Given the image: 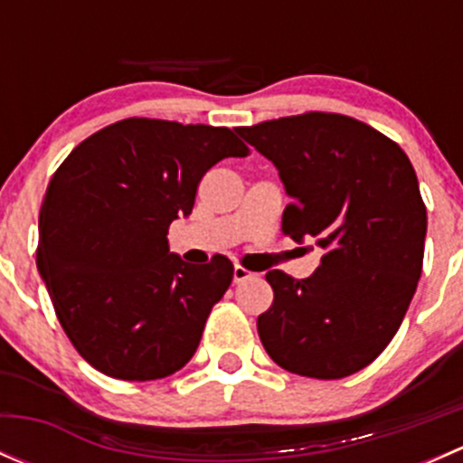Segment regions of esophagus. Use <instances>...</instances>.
<instances>
[{
    "mask_svg": "<svg viewBox=\"0 0 463 463\" xmlns=\"http://www.w3.org/2000/svg\"><path fill=\"white\" fill-rule=\"evenodd\" d=\"M255 273H250V270H246L244 266H240L237 264L235 269H232V279H235V284H240V282H246V279H250L253 278Z\"/></svg>",
    "mask_w": 463,
    "mask_h": 463,
    "instance_id": "esophagus-1",
    "label": "esophagus"
}]
</instances>
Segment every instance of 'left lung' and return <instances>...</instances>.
<instances>
[{"mask_svg": "<svg viewBox=\"0 0 463 463\" xmlns=\"http://www.w3.org/2000/svg\"><path fill=\"white\" fill-rule=\"evenodd\" d=\"M237 134L269 158L291 203L282 231L325 250L314 275L269 270L266 354L293 374L345 378L390 345L417 291L428 214L403 149L370 125L309 111Z\"/></svg>", "mask_w": 463, "mask_h": 463, "instance_id": "1", "label": "left lung"}]
</instances>
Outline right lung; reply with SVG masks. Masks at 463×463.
<instances>
[{"label": "right lung", "mask_w": 463, "mask_h": 463, "mask_svg": "<svg viewBox=\"0 0 463 463\" xmlns=\"http://www.w3.org/2000/svg\"><path fill=\"white\" fill-rule=\"evenodd\" d=\"M249 147L228 128L125 118L85 138L55 170L40 210L37 270L64 334L120 381L179 372L232 282L214 255L190 266L167 228L193 213L202 176Z\"/></svg>", "instance_id": "1"}]
</instances>
